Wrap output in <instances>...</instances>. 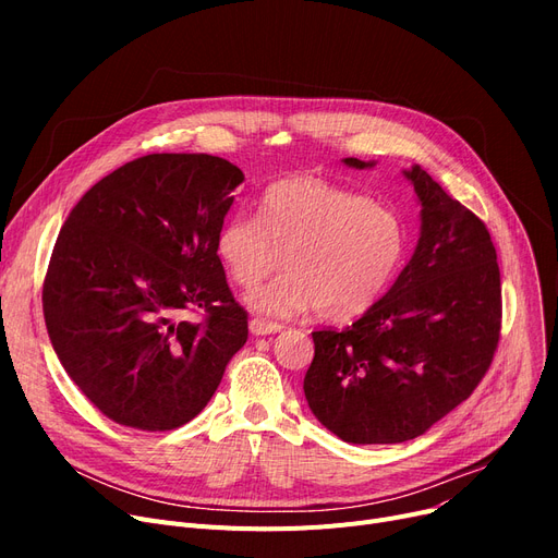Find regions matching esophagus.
<instances>
[{"label":"esophagus","instance_id":"34e87169","mask_svg":"<svg viewBox=\"0 0 558 558\" xmlns=\"http://www.w3.org/2000/svg\"><path fill=\"white\" fill-rule=\"evenodd\" d=\"M248 328H251V332H253L255 337L276 335V332H280V330H282V326H280V324H269V320H264V318H253L251 324H248Z\"/></svg>","mask_w":558,"mask_h":558}]
</instances>
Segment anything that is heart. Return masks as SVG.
Listing matches in <instances>:
<instances>
[{
	"mask_svg": "<svg viewBox=\"0 0 558 558\" xmlns=\"http://www.w3.org/2000/svg\"><path fill=\"white\" fill-rule=\"evenodd\" d=\"M228 278L244 289L287 271L246 296L253 312L274 318L310 310L330 320L366 314L398 278L409 230L387 203L310 175L271 183L257 217H228L215 240Z\"/></svg>",
	"mask_w": 558,
	"mask_h": 558,
	"instance_id": "1",
	"label": "heart"
}]
</instances>
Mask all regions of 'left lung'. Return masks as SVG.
<instances>
[{
	"label": "left lung",
	"mask_w": 558,
	"mask_h": 558,
	"mask_svg": "<svg viewBox=\"0 0 558 558\" xmlns=\"http://www.w3.org/2000/svg\"><path fill=\"white\" fill-rule=\"evenodd\" d=\"M404 175L423 208L412 259L353 326L312 332L305 398L345 444H402L425 434L471 398L500 341V267L484 221L418 165Z\"/></svg>",
	"instance_id": "8db88e82"
}]
</instances>
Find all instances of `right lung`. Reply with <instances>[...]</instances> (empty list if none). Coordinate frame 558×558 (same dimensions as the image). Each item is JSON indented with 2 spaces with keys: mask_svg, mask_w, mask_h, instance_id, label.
Listing matches in <instances>:
<instances>
[{
  "mask_svg": "<svg viewBox=\"0 0 558 558\" xmlns=\"http://www.w3.org/2000/svg\"><path fill=\"white\" fill-rule=\"evenodd\" d=\"M244 173L208 154H151L114 169L65 219L43 287L58 360L104 416L167 432L210 402L248 339L217 257ZM204 312L187 322V311Z\"/></svg>",
  "mask_w": 558,
  "mask_h": 558,
  "instance_id": "right-lung-1",
  "label": "right lung"
}]
</instances>
